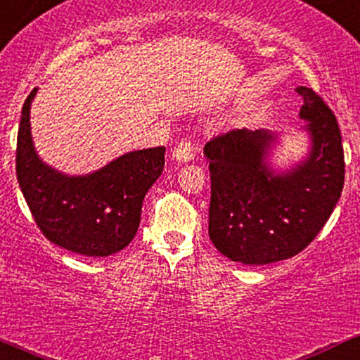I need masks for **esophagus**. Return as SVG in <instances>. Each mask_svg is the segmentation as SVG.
<instances>
[{
    "mask_svg": "<svg viewBox=\"0 0 360 360\" xmlns=\"http://www.w3.org/2000/svg\"><path fill=\"white\" fill-rule=\"evenodd\" d=\"M171 157L176 160V162H183V164L191 162L194 159V148L189 142H181L179 146L172 150Z\"/></svg>",
    "mask_w": 360,
    "mask_h": 360,
    "instance_id": "obj_1",
    "label": "esophagus"
}]
</instances>
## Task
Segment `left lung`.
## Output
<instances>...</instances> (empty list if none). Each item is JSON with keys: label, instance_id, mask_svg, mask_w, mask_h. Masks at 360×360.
<instances>
[{"label": "left lung", "instance_id": "8db88e82", "mask_svg": "<svg viewBox=\"0 0 360 360\" xmlns=\"http://www.w3.org/2000/svg\"><path fill=\"white\" fill-rule=\"evenodd\" d=\"M300 134L307 152L298 160H272L281 135L233 130L205 146L212 172L208 233L233 262L264 266L296 255L308 245L340 200L344 148L332 110L307 86Z\"/></svg>", "mask_w": 360, "mask_h": 360}]
</instances>
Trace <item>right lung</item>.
I'll return each mask as SVG.
<instances>
[{
	"label": "right lung",
	"mask_w": 360,
	"mask_h": 360,
	"mask_svg": "<svg viewBox=\"0 0 360 360\" xmlns=\"http://www.w3.org/2000/svg\"><path fill=\"white\" fill-rule=\"evenodd\" d=\"M35 88L25 101L16 142V177L37 225L52 243L106 257L134 240L143 198L164 169L166 147L131 150L88 174H65L37 152L30 127Z\"/></svg>",
	"instance_id": "obj_1"
}]
</instances>
